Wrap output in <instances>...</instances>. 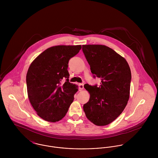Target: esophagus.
Masks as SVG:
<instances>
[{
  "mask_svg": "<svg viewBox=\"0 0 158 158\" xmlns=\"http://www.w3.org/2000/svg\"><path fill=\"white\" fill-rule=\"evenodd\" d=\"M78 89H79V90H82L83 89V88H84V85H83V83H79V84H78Z\"/></svg>",
  "mask_w": 158,
  "mask_h": 158,
  "instance_id": "obj_1",
  "label": "esophagus"
}]
</instances>
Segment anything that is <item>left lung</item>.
<instances>
[{"instance_id":"1","label":"left lung","mask_w":158,"mask_h":158,"mask_svg":"<svg viewBox=\"0 0 158 158\" xmlns=\"http://www.w3.org/2000/svg\"><path fill=\"white\" fill-rule=\"evenodd\" d=\"M82 50L93 77L101 79L100 85L84 86L90 98L83 105L86 117L94 124L105 126L123 112L130 97L131 73L124 58L103 45H83Z\"/></svg>"}]
</instances>
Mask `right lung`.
Wrapping results in <instances>:
<instances>
[{
	"mask_svg": "<svg viewBox=\"0 0 158 158\" xmlns=\"http://www.w3.org/2000/svg\"><path fill=\"white\" fill-rule=\"evenodd\" d=\"M81 48L80 45L50 47L28 68L26 77L28 98L38 115L46 121L61 120L73 101L78 88L69 82L68 64Z\"/></svg>",
	"mask_w": 158,
	"mask_h": 158,
	"instance_id": "1",
	"label": "right lung"
}]
</instances>
